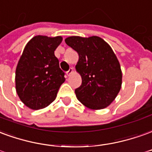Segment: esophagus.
Segmentation results:
<instances>
[{
    "label": "esophagus",
    "instance_id": "obj_1",
    "mask_svg": "<svg viewBox=\"0 0 152 152\" xmlns=\"http://www.w3.org/2000/svg\"><path fill=\"white\" fill-rule=\"evenodd\" d=\"M73 73H74V69L70 68L69 69L68 71L66 72V75H67V76H70Z\"/></svg>",
    "mask_w": 152,
    "mask_h": 152
}]
</instances>
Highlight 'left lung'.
Masks as SVG:
<instances>
[{
  "instance_id": "obj_1",
  "label": "left lung",
  "mask_w": 152,
  "mask_h": 152,
  "mask_svg": "<svg viewBox=\"0 0 152 152\" xmlns=\"http://www.w3.org/2000/svg\"><path fill=\"white\" fill-rule=\"evenodd\" d=\"M65 44L78 54L75 66L82 84L76 97L87 108L99 110L111 104L122 84L119 61L110 45L99 36H69Z\"/></svg>"
}]
</instances>
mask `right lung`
<instances>
[{
    "label": "right lung",
    "mask_w": 152,
    "mask_h": 152,
    "mask_svg": "<svg viewBox=\"0 0 152 152\" xmlns=\"http://www.w3.org/2000/svg\"><path fill=\"white\" fill-rule=\"evenodd\" d=\"M62 39L60 35H35L20 56L15 71V88L21 101L31 109L48 107L65 82V74L54 55Z\"/></svg>",
    "instance_id": "add662e5"
}]
</instances>
